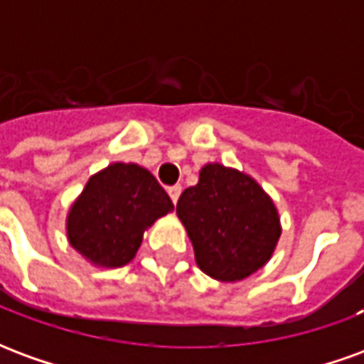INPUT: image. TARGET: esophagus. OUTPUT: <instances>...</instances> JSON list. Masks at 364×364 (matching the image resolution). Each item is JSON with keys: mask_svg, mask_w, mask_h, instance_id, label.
Masks as SVG:
<instances>
[{"mask_svg": "<svg viewBox=\"0 0 364 364\" xmlns=\"http://www.w3.org/2000/svg\"><path fill=\"white\" fill-rule=\"evenodd\" d=\"M167 193H169V197H171V200H173V205H177L179 195H181V185H173V187H169Z\"/></svg>", "mask_w": 364, "mask_h": 364, "instance_id": "obj_1", "label": "esophagus"}]
</instances>
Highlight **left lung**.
<instances>
[{
    "label": "left lung",
    "instance_id": "1",
    "mask_svg": "<svg viewBox=\"0 0 364 364\" xmlns=\"http://www.w3.org/2000/svg\"><path fill=\"white\" fill-rule=\"evenodd\" d=\"M177 216L187 230L198 269L220 282L244 281L265 267L281 237L273 198L234 167L213 161L181 193Z\"/></svg>",
    "mask_w": 364,
    "mask_h": 364
}]
</instances>
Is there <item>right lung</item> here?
Segmentation results:
<instances>
[{
    "instance_id": "obj_1",
    "label": "right lung",
    "mask_w": 364,
    "mask_h": 364,
    "mask_svg": "<svg viewBox=\"0 0 364 364\" xmlns=\"http://www.w3.org/2000/svg\"><path fill=\"white\" fill-rule=\"evenodd\" d=\"M171 210V198L146 167L114 161L91 175L70 205L66 237L93 267H124L146 230Z\"/></svg>"
}]
</instances>
